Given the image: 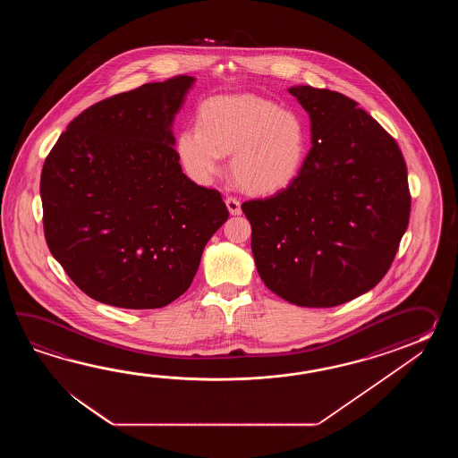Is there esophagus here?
Returning <instances> with one entry per match:
<instances>
[{
    "mask_svg": "<svg viewBox=\"0 0 458 458\" xmlns=\"http://www.w3.org/2000/svg\"><path fill=\"white\" fill-rule=\"evenodd\" d=\"M225 206H227L229 213L233 216H239L242 213V208H241V203H239L237 198H233V196L225 198Z\"/></svg>",
    "mask_w": 458,
    "mask_h": 458,
    "instance_id": "esophagus-1",
    "label": "esophagus"
}]
</instances>
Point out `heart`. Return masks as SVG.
<instances>
[{
  "instance_id": "heart-1",
  "label": "heart",
  "mask_w": 458,
  "mask_h": 458,
  "mask_svg": "<svg viewBox=\"0 0 458 458\" xmlns=\"http://www.w3.org/2000/svg\"><path fill=\"white\" fill-rule=\"evenodd\" d=\"M198 127L176 136V157L186 175L209 183L221 172L223 156L237 186L250 195H273L292 185L308 154L301 119L270 99L223 95L198 109Z\"/></svg>"
}]
</instances>
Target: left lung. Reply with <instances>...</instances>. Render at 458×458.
<instances>
[{"mask_svg":"<svg viewBox=\"0 0 458 458\" xmlns=\"http://www.w3.org/2000/svg\"><path fill=\"white\" fill-rule=\"evenodd\" d=\"M288 91L311 119V150L292 185L242 211L267 288L296 306L332 308L388 272L408 229V168L357 101L310 85Z\"/></svg>","mask_w":458,"mask_h":458,"instance_id":"left-lung-1","label":"left lung"}]
</instances>
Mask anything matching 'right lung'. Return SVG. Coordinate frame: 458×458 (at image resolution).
<instances>
[{"label":"right lung","instance_id":"right-lung-1","mask_svg":"<svg viewBox=\"0 0 458 458\" xmlns=\"http://www.w3.org/2000/svg\"><path fill=\"white\" fill-rule=\"evenodd\" d=\"M195 78L106 98L78 114L40 175L54 259L89 298L156 310L190 288L229 217L221 193L182 172L172 132Z\"/></svg>","mask_w":458,"mask_h":458}]
</instances>
